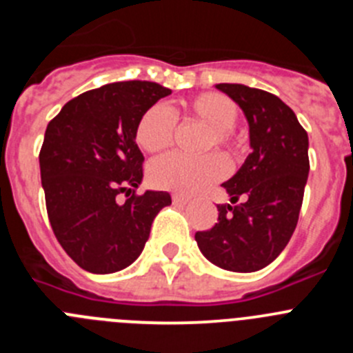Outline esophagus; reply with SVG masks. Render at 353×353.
Wrapping results in <instances>:
<instances>
[{
	"instance_id": "34e87169",
	"label": "esophagus",
	"mask_w": 353,
	"mask_h": 353,
	"mask_svg": "<svg viewBox=\"0 0 353 353\" xmlns=\"http://www.w3.org/2000/svg\"><path fill=\"white\" fill-rule=\"evenodd\" d=\"M189 196H185V194H173V203H176V205H185V203H189Z\"/></svg>"
}]
</instances>
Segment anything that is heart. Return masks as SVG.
<instances>
[{
  "mask_svg": "<svg viewBox=\"0 0 353 353\" xmlns=\"http://www.w3.org/2000/svg\"><path fill=\"white\" fill-rule=\"evenodd\" d=\"M176 118L194 120L207 127L201 152L219 148L230 157L245 148V139L235 130L239 105L233 99L219 92H205L187 99L171 111L164 104H154L139 117L136 125V143L148 154H159L170 148L176 132ZM228 173V162L219 154L189 157L170 154L157 159L150 166V180L155 187L194 194L205 191Z\"/></svg>",
  "mask_w": 353,
  "mask_h": 353,
  "instance_id": "b5f03b06",
  "label": "heart"
}]
</instances>
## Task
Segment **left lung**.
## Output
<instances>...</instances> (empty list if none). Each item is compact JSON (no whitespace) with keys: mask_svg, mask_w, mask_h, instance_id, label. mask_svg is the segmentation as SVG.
<instances>
[{"mask_svg":"<svg viewBox=\"0 0 353 353\" xmlns=\"http://www.w3.org/2000/svg\"><path fill=\"white\" fill-rule=\"evenodd\" d=\"M217 88L244 111L252 152L223 183L232 205H217V223L194 239L221 269L256 272L281 254L295 232L310 173V141L279 97L244 84L221 83Z\"/></svg>","mask_w":353,"mask_h":353,"instance_id":"obj_1","label":"left lung"}]
</instances>
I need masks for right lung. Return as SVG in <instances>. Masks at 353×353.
Returning a JSON list of instances; mask_svg holds the SVG:
<instances>
[{
	"label": "right lung",
	"mask_w": 353,
	"mask_h": 353,
	"mask_svg": "<svg viewBox=\"0 0 353 353\" xmlns=\"http://www.w3.org/2000/svg\"><path fill=\"white\" fill-rule=\"evenodd\" d=\"M171 90L152 81L104 84L68 101L49 121L40 148L49 223L81 269L111 274L141 254L170 192L136 194L143 179L136 125ZM126 196L119 201V194Z\"/></svg>",
	"instance_id": "right-lung-1"
}]
</instances>
